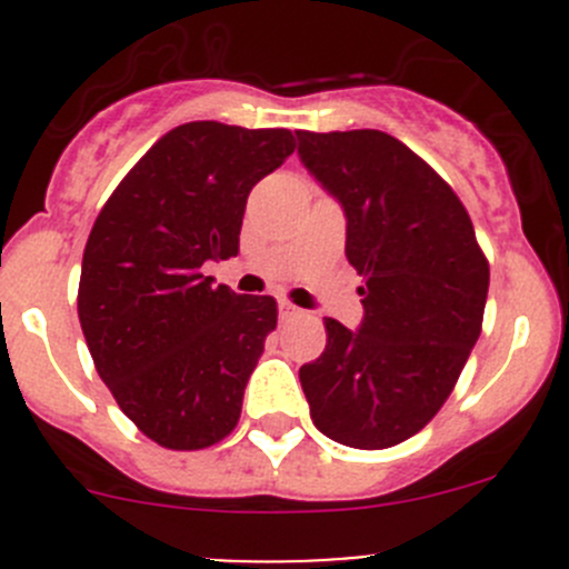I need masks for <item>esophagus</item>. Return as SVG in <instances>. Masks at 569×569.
<instances>
[{
    "label": "esophagus",
    "mask_w": 569,
    "mask_h": 569,
    "mask_svg": "<svg viewBox=\"0 0 569 569\" xmlns=\"http://www.w3.org/2000/svg\"><path fill=\"white\" fill-rule=\"evenodd\" d=\"M297 317H302V311L297 306H291V302H280V319L283 321H289V319H297Z\"/></svg>",
    "instance_id": "obj_1"
}]
</instances>
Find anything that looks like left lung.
I'll return each mask as SVG.
<instances>
[{
  "instance_id": "8db88e82",
  "label": "left lung",
  "mask_w": 569,
  "mask_h": 569,
  "mask_svg": "<svg viewBox=\"0 0 569 569\" xmlns=\"http://www.w3.org/2000/svg\"><path fill=\"white\" fill-rule=\"evenodd\" d=\"M300 159L347 214L363 286L358 332L325 319L327 347L300 369L321 435L391 449L421 432L460 380L485 319L490 263L455 189L377 129L297 131Z\"/></svg>"
}]
</instances>
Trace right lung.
I'll list each match as a JSON object with an SVG mask.
<instances>
[{"instance_id": "1", "label": "right lung", "mask_w": 569, "mask_h": 569, "mask_svg": "<svg viewBox=\"0 0 569 569\" xmlns=\"http://www.w3.org/2000/svg\"><path fill=\"white\" fill-rule=\"evenodd\" d=\"M291 153L289 129L192 120L159 137L96 217L79 325L120 410L164 449H209L239 423L278 302L214 286L203 263L237 256L250 189Z\"/></svg>"}]
</instances>
